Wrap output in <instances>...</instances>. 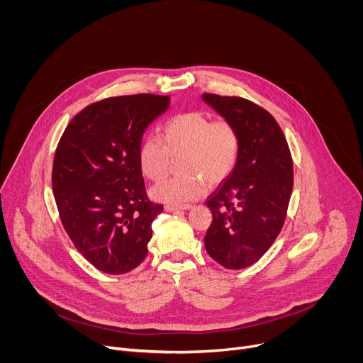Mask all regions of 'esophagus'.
<instances>
[{
    "label": "esophagus",
    "mask_w": 363,
    "mask_h": 363,
    "mask_svg": "<svg viewBox=\"0 0 363 363\" xmlns=\"http://www.w3.org/2000/svg\"><path fill=\"white\" fill-rule=\"evenodd\" d=\"M191 203H184V205H165V211L167 213H175V211H186L191 208Z\"/></svg>",
    "instance_id": "obj_1"
}]
</instances>
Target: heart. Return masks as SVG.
I'll list each match as a JSON object with an SVG mask.
<instances>
[{"instance_id":"obj_1","label":"heart","mask_w":363,"mask_h":363,"mask_svg":"<svg viewBox=\"0 0 363 363\" xmlns=\"http://www.w3.org/2000/svg\"><path fill=\"white\" fill-rule=\"evenodd\" d=\"M240 153V136L235 126L225 121H213L202 112L174 116L164 126V143L146 136L138 149L139 169L150 181L165 177L171 157L182 158L179 178L164 179L150 188V196L168 205H184L201 198L206 182L217 185L234 169Z\"/></svg>"}]
</instances>
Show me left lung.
<instances>
[{"label": "left lung", "mask_w": 363, "mask_h": 363, "mask_svg": "<svg viewBox=\"0 0 363 363\" xmlns=\"http://www.w3.org/2000/svg\"><path fill=\"white\" fill-rule=\"evenodd\" d=\"M202 100L240 136L231 174L206 198L213 223L205 250L230 270L260 260L281 231L293 191V161L276 119L242 97L203 93Z\"/></svg>", "instance_id": "obj_1"}]
</instances>
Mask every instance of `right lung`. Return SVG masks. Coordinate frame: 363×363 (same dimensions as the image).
<instances>
[{
  "label": "right lung",
  "instance_id": "obj_1",
  "mask_svg": "<svg viewBox=\"0 0 363 363\" xmlns=\"http://www.w3.org/2000/svg\"><path fill=\"white\" fill-rule=\"evenodd\" d=\"M169 101L147 93L100 100L73 118L57 145L51 182L63 227L103 273L125 274L147 254L164 206L146 196L138 149Z\"/></svg>",
  "mask_w": 363,
  "mask_h": 363
}]
</instances>
